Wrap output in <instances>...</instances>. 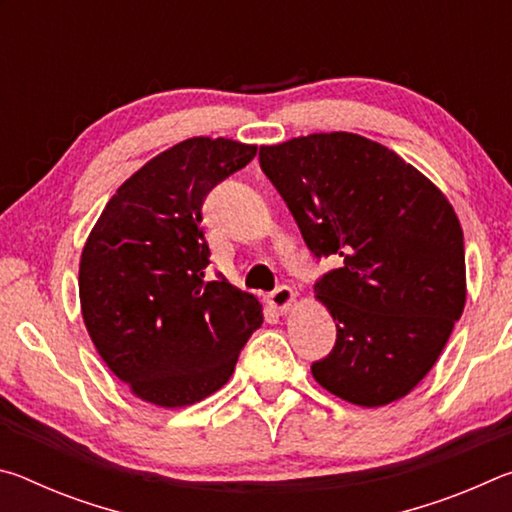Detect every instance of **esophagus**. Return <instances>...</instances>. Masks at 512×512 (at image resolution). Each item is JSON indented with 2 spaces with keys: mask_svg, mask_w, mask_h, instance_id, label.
Masks as SVG:
<instances>
[{
  "mask_svg": "<svg viewBox=\"0 0 512 512\" xmlns=\"http://www.w3.org/2000/svg\"><path fill=\"white\" fill-rule=\"evenodd\" d=\"M266 302L268 307L277 311V314H287V311L296 307V291L289 287H277L273 293H268Z\"/></svg>",
  "mask_w": 512,
  "mask_h": 512,
  "instance_id": "obj_1",
  "label": "esophagus"
}]
</instances>
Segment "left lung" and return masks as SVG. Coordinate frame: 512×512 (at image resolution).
<instances>
[{"label":"left lung","mask_w":512,"mask_h":512,"mask_svg":"<svg viewBox=\"0 0 512 512\" xmlns=\"http://www.w3.org/2000/svg\"><path fill=\"white\" fill-rule=\"evenodd\" d=\"M259 164L316 257H339L314 293L336 345L311 375L377 409L409 395L463 314V228L447 196L384 144L311 133L259 149Z\"/></svg>","instance_id":"1"}]
</instances>
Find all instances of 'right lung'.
I'll return each mask as SVG.
<instances>
[{
    "mask_svg": "<svg viewBox=\"0 0 512 512\" xmlns=\"http://www.w3.org/2000/svg\"><path fill=\"white\" fill-rule=\"evenodd\" d=\"M257 146L228 137L173 144L119 185L79 264L85 329L106 366L144 402L192 406L228 384L262 325L255 296L205 282L201 205Z\"/></svg>",
    "mask_w": 512,
    "mask_h": 512,
    "instance_id": "obj_1",
    "label": "right lung"
}]
</instances>
